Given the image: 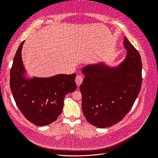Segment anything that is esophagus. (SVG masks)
Segmentation results:
<instances>
[{"label":"esophagus","mask_w":158,"mask_h":158,"mask_svg":"<svg viewBox=\"0 0 158 158\" xmlns=\"http://www.w3.org/2000/svg\"><path fill=\"white\" fill-rule=\"evenodd\" d=\"M83 81V76H82V75H77L76 78H75V82H76V84L78 86L81 85Z\"/></svg>","instance_id":"34e87169"}]
</instances>
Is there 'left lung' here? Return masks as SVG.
<instances>
[{"instance_id": "1", "label": "left lung", "mask_w": 158, "mask_h": 158, "mask_svg": "<svg viewBox=\"0 0 158 158\" xmlns=\"http://www.w3.org/2000/svg\"><path fill=\"white\" fill-rule=\"evenodd\" d=\"M123 44L127 56L119 65L101 62L81 69L82 110L88 122L98 128L112 127L124 118L140 92L141 56L125 37Z\"/></svg>"}]
</instances>
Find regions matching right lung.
<instances>
[{
	"mask_svg": "<svg viewBox=\"0 0 158 158\" xmlns=\"http://www.w3.org/2000/svg\"><path fill=\"white\" fill-rule=\"evenodd\" d=\"M24 41L13 59L11 90L17 106L27 119L37 126L48 125L56 121L62 112L66 95L76 90V74L28 77L21 56Z\"/></svg>",
	"mask_w": 158,
	"mask_h": 158,
	"instance_id": "add662e5",
	"label": "right lung"
}]
</instances>
